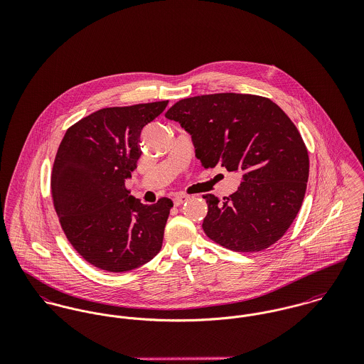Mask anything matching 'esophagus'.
<instances>
[{
    "mask_svg": "<svg viewBox=\"0 0 364 364\" xmlns=\"http://www.w3.org/2000/svg\"><path fill=\"white\" fill-rule=\"evenodd\" d=\"M188 199H189V196H186V195H178V196L173 198V205H175V206H181V205H183Z\"/></svg>",
    "mask_w": 364,
    "mask_h": 364,
    "instance_id": "1",
    "label": "esophagus"
}]
</instances>
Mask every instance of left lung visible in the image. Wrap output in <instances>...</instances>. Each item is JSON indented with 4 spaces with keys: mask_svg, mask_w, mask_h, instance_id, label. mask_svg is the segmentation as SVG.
<instances>
[{
    "mask_svg": "<svg viewBox=\"0 0 364 364\" xmlns=\"http://www.w3.org/2000/svg\"><path fill=\"white\" fill-rule=\"evenodd\" d=\"M165 117L192 136L205 168L242 175L228 198L203 196L208 238L235 252L277 242L301 208L310 172L307 147L290 117L269 98L234 92L181 100Z\"/></svg>",
    "mask_w": 364,
    "mask_h": 364,
    "instance_id": "8db88e82",
    "label": "left lung"
}]
</instances>
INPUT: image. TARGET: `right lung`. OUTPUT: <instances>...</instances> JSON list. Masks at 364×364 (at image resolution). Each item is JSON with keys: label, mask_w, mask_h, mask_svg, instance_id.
I'll list each match as a JSON object with an SVG mask.
<instances>
[{"label": "right lung", "mask_w": 364, "mask_h": 364, "mask_svg": "<svg viewBox=\"0 0 364 364\" xmlns=\"http://www.w3.org/2000/svg\"><path fill=\"white\" fill-rule=\"evenodd\" d=\"M168 101L100 109L67 129L53 164V205L73 248L98 269L127 272L159 252L173 206L143 205L124 185L141 156L140 134Z\"/></svg>", "instance_id": "right-lung-1"}]
</instances>
